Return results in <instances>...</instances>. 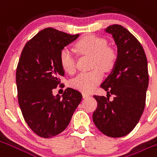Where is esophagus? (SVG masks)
<instances>
[{"mask_svg":"<svg viewBox=\"0 0 157 157\" xmlns=\"http://www.w3.org/2000/svg\"><path fill=\"white\" fill-rule=\"evenodd\" d=\"M89 94L87 93H82V97H83V98H88L89 97Z\"/></svg>","mask_w":157,"mask_h":157,"instance_id":"1","label":"esophagus"}]
</instances>
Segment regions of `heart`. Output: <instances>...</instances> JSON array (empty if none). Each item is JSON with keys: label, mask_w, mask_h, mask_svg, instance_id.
<instances>
[{"label": "heart", "mask_w": 157, "mask_h": 157, "mask_svg": "<svg viewBox=\"0 0 157 157\" xmlns=\"http://www.w3.org/2000/svg\"><path fill=\"white\" fill-rule=\"evenodd\" d=\"M75 48L82 55L92 56V71L81 73L71 82L72 87L83 92H91L102 81V71H108L115 62V54L107 47V42L96 36H86L79 40ZM59 63L65 72L73 74L75 71V60L71 49L64 48L59 55Z\"/></svg>", "instance_id": "b5f03b06"}]
</instances>
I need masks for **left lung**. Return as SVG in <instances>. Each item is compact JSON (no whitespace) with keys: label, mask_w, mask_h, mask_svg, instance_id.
Returning a JSON list of instances; mask_svg holds the SVG:
<instances>
[{"label":"left lung","mask_w":157,"mask_h":157,"mask_svg":"<svg viewBox=\"0 0 157 157\" xmlns=\"http://www.w3.org/2000/svg\"><path fill=\"white\" fill-rule=\"evenodd\" d=\"M104 31L114 39L117 59L111 73L101 84L107 98L94 96L98 108L92 119L102 134L117 138L130 133L143 113L149 84L148 65L142 45L128 30L113 24ZM110 93L115 95L112 101L109 100Z\"/></svg>","instance_id":"left-lung-1"}]
</instances>
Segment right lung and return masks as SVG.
I'll return each mask as SVG.
<instances>
[{
    "mask_svg": "<svg viewBox=\"0 0 157 157\" xmlns=\"http://www.w3.org/2000/svg\"><path fill=\"white\" fill-rule=\"evenodd\" d=\"M78 37L47 28L26 44L19 59L16 72L19 106L29 128L43 138L64 131L82 101V93L70 87L62 97L53 95L65 76L60 52Z\"/></svg>",
    "mask_w": 157,
    "mask_h": 157,
    "instance_id": "obj_1",
    "label": "right lung"
}]
</instances>
